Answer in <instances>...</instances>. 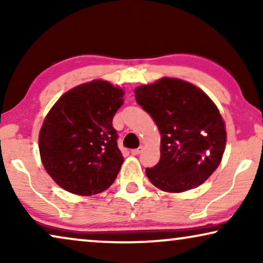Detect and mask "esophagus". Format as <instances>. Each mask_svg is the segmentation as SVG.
Instances as JSON below:
<instances>
[{"label": "esophagus", "mask_w": 263, "mask_h": 263, "mask_svg": "<svg viewBox=\"0 0 263 263\" xmlns=\"http://www.w3.org/2000/svg\"><path fill=\"white\" fill-rule=\"evenodd\" d=\"M141 152H142V147H139V148H136V149H132L133 156H139Z\"/></svg>", "instance_id": "esophagus-1"}]
</instances>
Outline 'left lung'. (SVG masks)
I'll return each instance as SVG.
<instances>
[{
	"instance_id": "8db88e82",
	"label": "left lung",
	"mask_w": 263,
	"mask_h": 263,
	"mask_svg": "<svg viewBox=\"0 0 263 263\" xmlns=\"http://www.w3.org/2000/svg\"><path fill=\"white\" fill-rule=\"evenodd\" d=\"M134 93L161 135L160 159L146 168L151 183L167 193L202 184L217 170L226 145L225 124L215 104L179 79L163 78Z\"/></svg>"
}]
</instances>
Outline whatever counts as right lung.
Listing matches in <instances>:
<instances>
[{"mask_svg":"<svg viewBox=\"0 0 263 263\" xmlns=\"http://www.w3.org/2000/svg\"><path fill=\"white\" fill-rule=\"evenodd\" d=\"M123 89L93 80L61 97L39 133L42 163L67 192L95 195L109 188L123 157L112 118L123 104Z\"/></svg>","mask_w":263,"mask_h":263,"instance_id":"add662e5","label":"right lung"}]
</instances>
